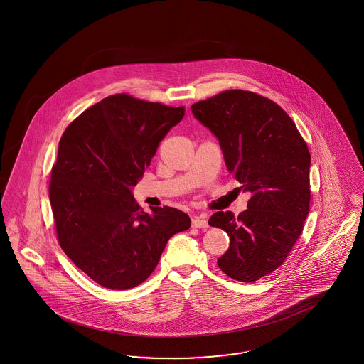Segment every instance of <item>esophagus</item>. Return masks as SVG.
<instances>
[{
	"mask_svg": "<svg viewBox=\"0 0 364 364\" xmlns=\"http://www.w3.org/2000/svg\"><path fill=\"white\" fill-rule=\"evenodd\" d=\"M192 227L195 228H207L208 227V221L204 216H195L192 219Z\"/></svg>",
	"mask_w": 364,
	"mask_h": 364,
	"instance_id": "34e87169",
	"label": "esophagus"
}]
</instances>
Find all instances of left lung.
<instances>
[{
    "instance_id": "1",
    "label": "left lung",
    "mask_w": 364,
    "mask_h": 364,
    "mask_svg": "<svg viewBox=\"0 0 364 364\" xmlns=\"http://www.w3.org/2000/svg\"><path fill=\"white\" fill-rule=\"evenodd\" d=\"M191 109L218 137L240 189L251 192L237 218L220 210L208 224L231 240L219 268L252 283L284 263L303 232L311 200L309 146L286 110L250 90H224Z\"/></svg>"
}]
</instances>
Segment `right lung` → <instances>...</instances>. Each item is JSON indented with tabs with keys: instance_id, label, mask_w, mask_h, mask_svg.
Returning <instances> with one entry per match:
<instances>
[{
	"instance_id": "right-lung-1",
	"label": "right lung",
	"mask_w": 364,
	"mask_h": 364,
	"mask_svg": "<svg viewBox=\"0 0 364 364\" xmlns=\"http://www.w3.org/2000/svg\"><path fill=\"white\" fill-rule=\"evenodd\" d=\"M184 107L112 95L70 122L52 166L49 198L66 256L100 286L129 289L154 272L168 240L187 231V213L144 212L131 188L151 166Z\"/></svg>"
}]
</instances>
